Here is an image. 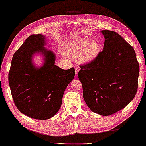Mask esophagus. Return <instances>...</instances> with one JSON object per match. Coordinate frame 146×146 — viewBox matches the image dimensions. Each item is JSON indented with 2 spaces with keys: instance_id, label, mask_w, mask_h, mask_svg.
Instances as JSON below:
<instances>
[{
  "instance_id": "esophagus-1",
  "label": "esophagus",
  "mask_w": 146,
  "mask_h": 146,
  "mask_svg": "<svg viewBox=\"0 0 146 146\" xmlns=\"http://www.w3.org/2000/svg\"><path fill=\"white\" fill-rule=\"evenodd\" d=\"M79 70H80V68H79V67H75V73H76V75H77L78 73H79Z\"/></svg>"
}]
</instances>
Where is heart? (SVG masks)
Instances as JSON below:
<instances>
[{"label": "heart", "instance_id": "1", "mask_svg": "<svg viewBox=\"0 0 146 146\" xmlns=\"http://www.w3.org/2000/svg\"><path fill=\"white\" fill-rule=\"evenodd\" d=\"M64 50L68 54H80V63H88L96 57L100 50V46L97 42H90L87 37L68 40L65 43Z\"/></svg>", "mask_w": 146, "mask_h": 146}]
</instances>
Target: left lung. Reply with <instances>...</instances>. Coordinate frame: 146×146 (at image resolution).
<instances>
[{"instance_id":"1","label":"left lung","mask_w":146,"mask_h":146,"mask_svg":"<svg viewBox=\"0 0 146 146\" xmlns=\"http://www.w3.org/2000/svg\"><path fill=\"white\" fill-rule=\"evenodd\" d=\"M104 50L80 65L83 98L94 113L109 116L125 108L136 94L140 67L136 53L117 33L103 30Z\"/></svg>"}]
</instances>
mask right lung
I'll return each instance as SVG.
<instances>
[{"mask_svg":"<svg viewBox=\"0 0 146 146\" xmlns=\"http://www.w3.org/2000/svg\"><path fill=\"white\" fill-rule=\"evenodd\" d=\"M45 36L31 35L13 56L8 82L15 105L19 111L31 118L46 120L57 113L67 86L75 77V68L62 69L55 64V54L47 50ZM42 52L45 64L36 68L32 55Z\"/></svg>","mask_w":146,"mask_h":146,"instance_id":"right-lung-1","label":"right lung"}]
</instances>
